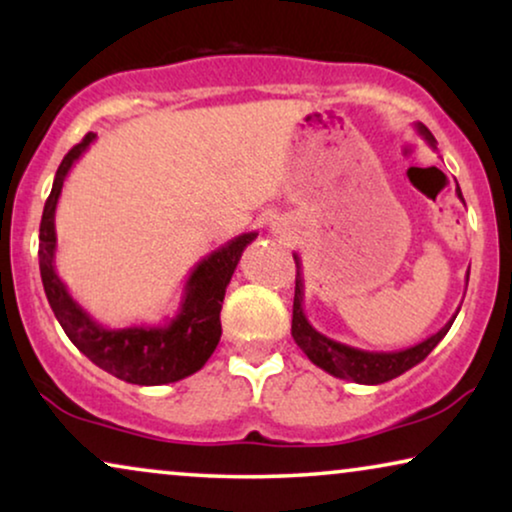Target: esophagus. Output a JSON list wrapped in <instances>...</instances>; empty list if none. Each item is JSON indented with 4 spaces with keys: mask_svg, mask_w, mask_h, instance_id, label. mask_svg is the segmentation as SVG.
<instances>
[{
    "mask_svg": "<svg viewBox=\"0 0 512 512\" xmlns=\"http://www.w3.org/2000/svg\"><path fill=\"white\" fill-rule=\"evenodd\" d=\"M270 230H272V235L279 237V240H289L291 237V223L286 219H279V216L270 221Z\"/></svg>",
    "mask_w": 512,
    "mask_h": 512,
    "instance_id": "1",
    "label": "esophagus"
}]
</instances>
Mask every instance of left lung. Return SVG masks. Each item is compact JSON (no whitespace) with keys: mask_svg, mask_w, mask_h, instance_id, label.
I'll list each match as a JSON object with an SVG mask.
<instances>
[{"mask_svg":"<svg viewBox=\"0 0 512 512\" xmlns=\"http://www.w3.org/2000/svg\"><path fill=\"white\" fill-rule=\"evenodd\" d=\"M419 135L426 139V144L431 149H436V137L431 135L429 128L422 123H417ZM457 195L461 198V191L457 186ZM293 261H296V296H293V321H291V335L296 340V345L303 349L314 366H319L326 373H331L333 377H340V380H352L359 384H382L394 380V377L403 375L405 370L415 368L419 361H424L426 356L433 352V347L438 345L440 340L445 338L450 326L457 319V314L447 321V324L440 328L436 335L426 338L424 342H419L415 347L401 349V352H363V349L342 345V342H335L331 338H326L324 333H319L310 321L305 317L303 310V275H300V258L298 254H293ZM468 284V277H466Z\"/></svg>","mask_w":512,"mask_h":512,"instance_id":"obj_1","label":"left lung"}]
</instances>
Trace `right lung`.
<instances>
[{"label": "right lung", "mask_w": 512, "mask_h": 512, "mask_svg": "<svg viewBox=\"0 0 512 512\" xmlns=\"http://www.w3.org/2000/svg\"><path fill=\"white\" fill-rule=\"evenodd\" d=\"M95 132H88L72 151L62 158L55 172V181L48 195L39 226V270L48 305L60 321L62 331L74 342L76 349L88 356L95 366L107 370L118 380L158 387V384L179 382L198 373L221 340V303L226 286L240 263L247 244L258 233H242L221 249L202 258L186 279L177 317L160 326H128L107 328L90 317L76 300L69 296L67 286L55 272V207L62 193L69 170L90 144Z\"/></svg>", "instance_id": "add662e5"}]
</instances>
